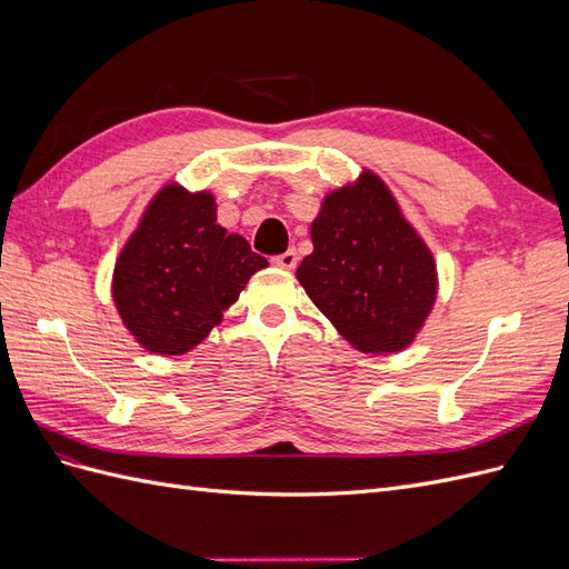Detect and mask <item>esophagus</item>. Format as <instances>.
I'll return each instance as SVG.
<instances>
[{
  "label": "esophagus",
  "mask_w": 569,
  "mask_h": 569,
  "mask_svg": "<svg viewBox=\"0 0 569 569\" xmlns=\"http://www.w3.org/2000/svg\"><path fill=\"white\" fill-rule=\"evenodd\" d=\"M272 266L284 268V270H295L297 268V251L295 249H287L284 253L272 256Z\"/></svg>",
  "instance_id": "obj_1"
}]
</instances>
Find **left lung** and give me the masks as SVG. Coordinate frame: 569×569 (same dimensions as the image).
<instances>
[{
    "label": "left lung",
    "instance_id": "obj_1",
    "mask_svg": "<svg viewBox=\"0 0 569 569\" xmlns=\"http://www.w3.org/2000/svg\"><path fill=\"white\" fill-rule=\"evenodd\" d=\"M313 253L297 280L339 335L363 353H396L416 339L437 299L435 256L370 170L325 197Z\"/></svg>",
    "mask_w": 569,
    "mask_h": 569
}]
</instances>
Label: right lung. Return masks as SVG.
<instances>
[{
    "instance_id": "1",
    "label": "right lung",
    "mask_w": 569,
    "mask_h": 569,
    "mask_svg": "<svg viewBox=\"0 0 569 569\" xmlns=\"http://www.w3.org/2000/svg\"><path fill=\"white\" fill-rule=\"evenodd\" d=\"M261 268L268 261L242 234L218 226L213 194L166 184L118 256L113 301L147 351L180 356L209 337Z\"/></svg>"
}]
</instances>
